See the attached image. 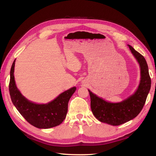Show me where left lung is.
Here are the masks:
<instances>
[{
  "label": "left lung",
  "instance_id": "8db88e82",
  "mask_svg": "<svg viewBox=\"0 0 156 156\" xmlns=\"http://www.w3.org/2000/svg\"><path fill=\"white\" fill-rule=\"evenodd\" d=\"M128 46L140 64L141 69L140 83L135 93L122 102L112 103L97 97L88 90L91 110L94 117L101 122L114 126L123 124L137 117L144 107L151 88V78L146 60L132 46Z\"/></svg>",
  "mask_w": 156,
  "mask_h": 156
}]
</instances>
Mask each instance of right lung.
I'll return each instance as SVG.
<instances>
[{"label":"right lung","mask_w":156,"mask_h":156,"mask_svg":"<svg viewBox=\"0 0 156 156\" xmlns=\"http://www.w3.org/2000/svg\"><path fill=\"white\" fill-rule=\"evenodd\" d=\"M15 59L10 72L9 92L16 108L26 121L39 129H49L60 125L66 119L69 98L76 90L72 87L47 104H36L23 97L16 88L14 69Z\"/></svg>","instance_id":"add662e5"}]
</instances>
